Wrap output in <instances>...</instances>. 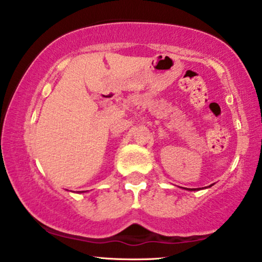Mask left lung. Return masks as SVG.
Wrapping results in <instances>:
<instances>
[{"label":"left lung","instance_id":"1","mask_svg":"<svg viewBox=\"0 0 262 262\" xmlns=\"http://www.w3.org/2000/svg\"><path fill=\"white\" fill-rule=\"evenodd\" d=\"M212 186H213V184H211V186H208V187H212ZM198 189H200V188H189L188 190H198Z\"/></svg>","mask_w":262,"mask_h":262}]
</instances>
